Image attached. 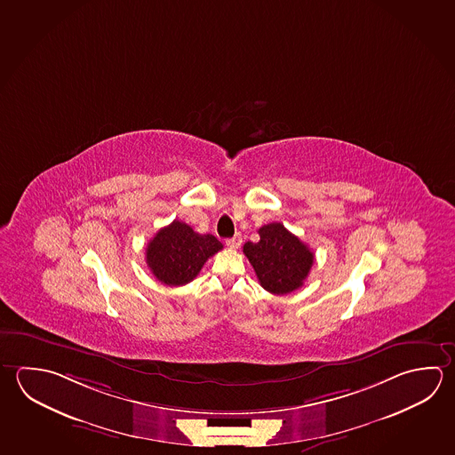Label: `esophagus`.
<instances>
[{"label": "esophagus", "mask_w": 455, "mask_h": 455, "mask_svg": "<svg viewBox=\"0 0 455 455\" xmlns=\"http://www.w3.org/2000/svg\"><path fill=\"white\" fill-rule=\"evenodd\" d=\"M226 245L229 248H239L242 245V235L240 234H235L232 239L226 240Z\"/></svg>", "instance_id": "34e87169"}]
</instances>
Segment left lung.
<instances>
[{
    "label": "left lung",
    "instance_id": "obj_1",
    "mask_svg": "<svg viewBox=\"0 0 455 455\" xmlns=\"http://www.w3.org/2000/svg\"><path fill=\"white\" fill-rule=\"evenodd\" d=\"M258 234L259 240L247 242L243 253L253 266L259 285L274 295H287L299 289L315 263V253L282 223L266 224Z\"/></svg>",
    "mask_w": 455,
    "mask_h": 455
}]
</instances>
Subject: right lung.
Returning <instances> with one entry per match:
<instances>
[{
  "instance_id": "add662e5",
  "label": "right lung",
  "mask_w": 455,
  "mask_h": 455,
  "mask_svg": "<svg viewBox=\"0 0 455 455\" xmlns=\"http://www.w3.org/2000/svg\"><path fill=\"white\" fill-rule=\"evenodd\" d=\"M223 243L212 234H198L189 224L174 220L162 228L146 248V263L157 281L180 287L194 281Z\"/></svg>"
}]
</instances>
